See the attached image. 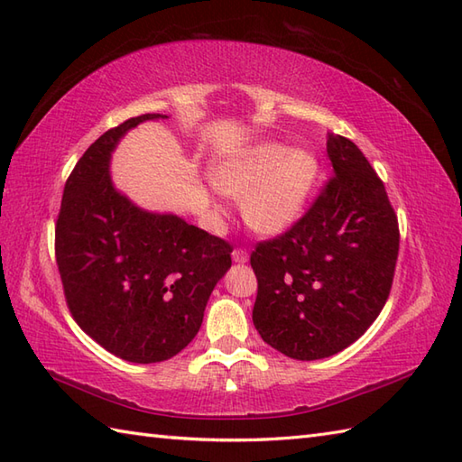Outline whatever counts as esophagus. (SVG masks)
I'll return each instance as SVG.
<instances>
[{
	"label": "esophagus",
	"mask_w": 462,
	"mask_h": 462,
	"mask_svg": "<svg viewBox=\"0 0 462 462\" xmlns=\"http://www.w3.org/2000/svg\"><path fill=\"white\" fill-rule=\"evenodd\" d=\"M248 252L246 250H244V248H236V250H234L232 252V260L234 262H236V263H246L248 262Z\"/></svg>",
	"instance_id": "esophagus-1"
}]
</instances>
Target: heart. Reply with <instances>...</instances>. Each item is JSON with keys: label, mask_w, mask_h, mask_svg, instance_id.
I'll use <instances>...</instances> for the list:
<instances>
[{"label": "heart", "mask_w": 462, "mask_h": 462, "mask_svg": "<svg viewBox=\"0 0 462 462\" xmlns=\"http://www.w3.org/2000/svg\"><path fill=\"white\" fill-rule=\"evenodd\" d=\"M318 174L319 161L310 149H290L278 141L242 146L210 166L218 192L238 200L244 222L263 236H276L298 222Z\"/></svg>", "instance_id": "b5f03b06"}]
</instances>
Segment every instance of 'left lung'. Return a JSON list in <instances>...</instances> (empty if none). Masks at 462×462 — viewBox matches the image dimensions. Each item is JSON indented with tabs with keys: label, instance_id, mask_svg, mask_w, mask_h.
Listing matches in <instances>:
<instances>
[{
	"label": "left lung",
	"instance_id": "1",
	"mask_svg": "<svg viewBox=\"0 0 462 462\" xmlns=\"http://www.w3.org/2000/svg\"><path fill=\"white\" fill-rule=\"evenodd\" d=\"M328 156L333 176L311 208L250 256L254 326L300 361L336 356L367 331L389 298L399 254L395 210L357 144L329 133Z\"/></svg>",
	"mask_w": 462,
	"mask_h": 462
}]
</instances>
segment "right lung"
Listing matches in <instances>:
<instances>
[{
	"instance_id": "1",
	"label": "right lung",
	"mask_w": 462,
	"mask_h": 462,
	"mask_svg": "<svg viewBox=\"0 0 462 462\" xmlns=\"http://www.w3.org/2000/svg\"><path fill=\"white\" fill-rule=\"evenodd\" d=\"M149 113L101 134L65 182L55 256L69 311L113 356L131 363L174 357L194 339L230 244L176 214L149 212L115 189L111 154Z\"/></svg>"
}]
</instances>
